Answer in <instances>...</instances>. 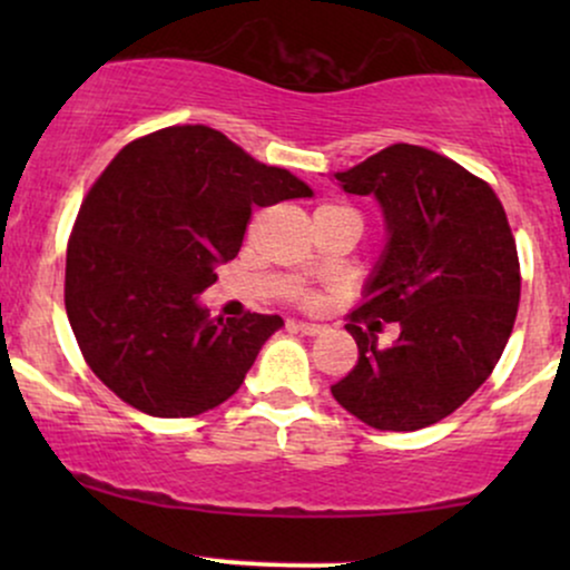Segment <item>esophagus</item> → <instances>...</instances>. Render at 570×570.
Masks as SVG:
<instances>
[{"label": "esophagus", "instance_id": "34e87169", "mask_svg": "<svg viewBox=\"0 0 570 570\" xmlns=\"http://www.w3.org/2000/svg\"><path fill=\"white\" fill-rule=\"evenodd\" d=\"M289 330L303 332V335L313 337V335H322L324 326H322V324H311V322H289Z\"/></svg>", "mask_w": 570, "mask_h": 570}]
</instances>
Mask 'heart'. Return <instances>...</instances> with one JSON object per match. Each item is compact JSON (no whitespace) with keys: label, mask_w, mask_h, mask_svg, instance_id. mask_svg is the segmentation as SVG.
Instances as JSON below:
<instances>
[{"label":"heart","mask_w":570,"mask_h":570,"mask_svg":"<svg viewBox=\"0 0 570 570\" xmlns=\"http://www.w3.org/2000/svg\"><path fill=\"white\" fill-rule=\"evenodd\" d=\"M322 208H345V206H322ZM294 297H297L299 305H307V307H313V305L322 303V294L307 292V289H299L297 294H294Z\"/></svg>","instance_id":"1"}]
</instances>
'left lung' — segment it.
Masks as SVG:
<instances>
[{"label": "left lung", "mask_w": 570, "mask_h": 570, "mask_svg": "<svg viewBox=\"0 0 570 570\" xmlns=\"http://www.w3.org/2000/svg\"><path fill=\"white\" fill-rule=\"evenodd\" d=\"M345 193L375 195L389 244L345 330L358 358L332 396L381 431H417L488 381L512 335L520 259L485 179L417 144H391L351 171ZM400 324L381 350L376 332Z\"/></svg>", "instance_id": "1"}]
</instances>
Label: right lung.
<instances>
[{"label": "right lung", "instance_id": "add662e5", "mask_svg": "<svg viewBox=\"0 0 570 570\" xmlns=\"http://www.w3.org/2000/svg\"><path fill=\"white\" fill-rule=\"evenodd\" d=\"M311 195L208 126L126 144L85 195L67 246L63 303L98 381L155 417H193L230 399L284 322H222L198 294L238 254L254 206Z\"/></svg>", "mask_w": 570, "mask_h": 570}]
</instances>
